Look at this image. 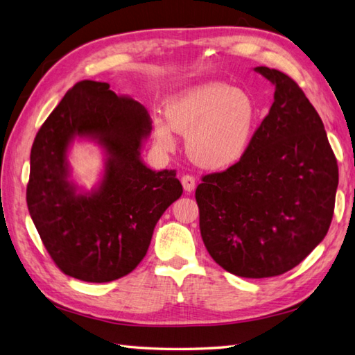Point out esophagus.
<instances>
[{
  "instance_id": "1",
  "label": "esophagus",
  "mask_w": 355,
  "mask_h": 355,
  "mask_svg": "<svg viewBox=\"0 0 355 355\" xmlns=\"http://www.w3.org/2000/svg\"><path fill=\"white\" fill-rule=\"evenodd\" d=\"M182 185H184V190L187 193H191L196 188V179L190 175H185V176H182Z\"/></svg>"
}]
</instances>
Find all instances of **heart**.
Here are the masks:
<instances>
[{
    "label": "heart",
    "mask_w": 355,
    "mask_h": 355,
    "mask_svg": "<svg viewBox=\"0 0 355 355\" xmlns=\"http://www.w3.org/2000/svg\"><path fill=\"white\" fill-rule=\"evenodd\" d=\"M165 116L155 118V137L164 148L175 147V132L187 135V152L207 170L237 165L254 141L258 109L248 92L208 82L190 86L165 100Z\"/></svg>",
    "instance_id": "1"
}]
</instances>
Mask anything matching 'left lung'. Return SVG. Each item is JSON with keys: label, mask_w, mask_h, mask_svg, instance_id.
Masks as SVG:
<instances>
[{"label": "left lung", "mask_w": 355, "mask_h": 355, "mask_svg": "<svg viewBox=\"0 0 355 355\" xmlns=\"http://www.w3.org/2000/svg\"><path fill=\"white\" fill-rule=\"evenodd\" d=\"M275 86L249 152L196 190L202 240L212 259L243 278L293 269L325 239L338 168L316 109L278 69L254 68Z\"/></svg>", "instance_id": "obj_1"}]
</instances>
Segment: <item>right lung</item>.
<instances>
[{"label":"right lung","instance_id":"right-lung-1","mask_svg":"<svg viewBox=\"0 0 355 355\" xmlns=\"http://www.w3.org/2000/svg\"><path fill=\"white\" fill-rule=\"evenodd\" d=\"M150 132L143 105L92 80L76 83L39 129L27 207L65 275L109 282L130 273L146 257L157 220L182 196L176 170L155 171L141 157ZM76 139L104 153V171L91 191L70 176L67 156Z\"/></svg>","mask_w":355,"mask_h":355}]
</instances>
